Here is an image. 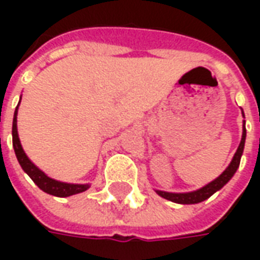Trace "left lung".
<instances>
[{"instance_id":"obj_1","label":"left lung","mask_w":260,"mask_h":260,"mask_svg":"<svg viewBox=\"0 0 260 260\" xmlns=\"http://www.w3.org/2000/svg\"><path fill=\"white\" fill-rule=\"evenodd\" d=\"M245 136H246V129L245 125H244V132H242V139H241V143L237 152L234 154V158L233 161L230 163V166L225 169L223 174L220 175L218 178H216L214 181H212L210 184H207L206 186H203L202 189H198L195 192H189V193H169V192L157 191V193L164 199H169L171 202H175V203H182V205H192V203H199V202L206 201L207 198L214 193L218 189H221L230 180L231 177L235 174V171L238 169L241 161V156H242V152H244V145H245Z\"/></svg>"}]
</instances>
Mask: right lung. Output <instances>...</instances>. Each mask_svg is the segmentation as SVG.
<instances>
[{"label": "right lung", "instance_id": "right-lung-1", "mask_svg": "<svg viewBox=\"0 0 260 260\" xmlns=\"http://www.w3.org/2000/svg\"><path fill=\"white\" fill-rule=\"evenodd\" d=\"M19 106V104H18ZM16 114H18V107L15 110L14 114V122H12V145H14L15 154L16 158L19 161L20 167L23 169L26 174L30 177L33 182L36 184L42 191L47 192L50 195L58 196V198H65V196L75 195V193H80L85 192L89 185H75V184H65V182H59L53 178H50L44 174L43 171L37 169L35 164L31 163L30 160L27 158V156L22 149L19 138H18V129H16Z\"/></svg>", "mask_w": 260, "mask_h": 260}]
</instances>
